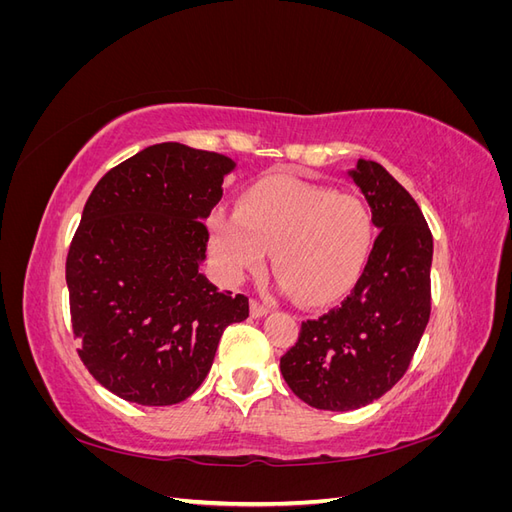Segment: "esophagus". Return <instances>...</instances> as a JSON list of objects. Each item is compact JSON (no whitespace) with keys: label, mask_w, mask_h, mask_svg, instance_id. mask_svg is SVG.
Returning <instances> with one entry per match:
<instances>
[{"label":"esophagus","mask_w":512,"mask_h":512,"mask_svg":"<svg viewBox=\"0 0 512 512\" xmlns=\"http://www.w3.org/2000/svg\"><path fill=\"white\" fill-rule=\"evenodd\" d=\"M250 314H252V318H262V316L269 314V307L252 299V301H250Z\"/></svg>","instance_id":"esophagus-1"}]
</instances>
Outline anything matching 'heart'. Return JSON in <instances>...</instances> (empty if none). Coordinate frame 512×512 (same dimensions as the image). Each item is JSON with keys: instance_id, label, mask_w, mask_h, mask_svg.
Instances as JSON below:
<instances>
[{"instance_id": "heart-1", "label": "heart", "mask_w": 512, "mask_h": 512, "mask_svg": "<svg viewBox=\"0 0 512 512\" xmlns=\"http://www.w3.org/2000/svg\"><path fill=\"white\" fill-rule=\"evenodd\" d=\"M371 245L374 220L359 196L294 177L250 185L235 213L215 211L209 220V250L228 282L260 271L271 250L275 288L312 305L356 284Z\"/></svg>"}]
</instances>
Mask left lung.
Listing matches in <instances>:
<instances>
[{"instance_id":"obj_1","label":"left lung","mask_w":512,"mask_h":512,"mask_svg":"<svg viewBox=\"0 0 512 512\" xmlns=\"http://www.w3.org/2000/svg\"><path fill=\"white\" fill-rule=\"evenodd\" d=\"M348 177L380 235L350 297L301 333L280 369L290 391L318 410L348 412L406 374L431 312L433 239L416 200L382 164L359 160Z\"/></svg>"}]
</instances>
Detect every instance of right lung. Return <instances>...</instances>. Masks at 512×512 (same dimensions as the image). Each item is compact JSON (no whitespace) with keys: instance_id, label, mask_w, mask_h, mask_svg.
<instances>
[{"instance_id":"1","label":"right lung","mask_w":512,"mask_h":512,"mask_svg":"<svg viewBox=\"0 0 512 512\" xmlns=\"http://www.w3.org/2000/svg\"><path fill=\"white\" fill-rule=\"evenodd\" d=\"M235 168L222 153L160 143L108 170L91 192L66 284L81 359L117 397L141 406L188 399L224 329L250 316L243 294L200 273L205 220Z\"/></svg>"}]
</instances>
